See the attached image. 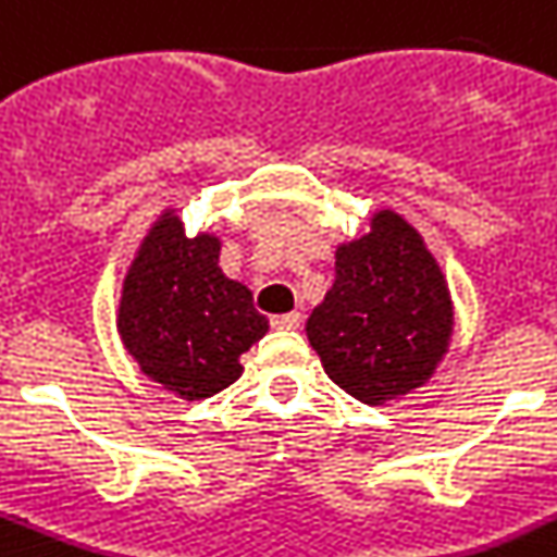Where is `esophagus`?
Wrapping results in <instances>:
<instances>
[{"mask_svg": "<svg viewBox=\"0 0 557 557\" xmlns=\"http://www.w3.org/2000/svg\"><path fill=\"white\" fill-rule=\"evenodd\" d=\"M300 322H302L300 311H292V314L271 317V329H300Z\"/></svg>", "mask_w": 557, "mask_h": 557, "instance_id": "obj_1", "label": "esophagus"}]
</instances>
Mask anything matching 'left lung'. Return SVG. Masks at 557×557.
I'll return each instance as SVG.
<instances>
[{"mask_svg":"<svg viewBox=\"0 0 557 557\" xmlns=\"http://www.w3.org/2000/svg\"><path fill=\"white\" fill-rule=\"evenodd\" d=\"M306 334L331 382L373 408L436 373L453 339V300L413 223L376 209L362 235L336 246L334 286Z\"/></svg>","mask_w":557,"mask_h":557,"instance_id":"1","label":"left lung"}]
</instances>
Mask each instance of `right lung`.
I'll return each instance as SVG.
<instances>
[{"label":"right lung","instance_id":"1","mask_svg":"<svg viewBox=\"0 0 557 557\" xmlns=\"http://www.w3.org/2000/svg\"><path fill=\"white\" fill-rule=\"evenodd\" d=\"M221 237H186L177 209L147 228L121 286V345L147 380L200 401L240 380V354L269 331L251 292L218 265Z\"/></svg>","mask_w":557,"mask_h":557}]
</instances>
